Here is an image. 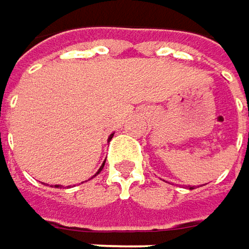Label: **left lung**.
<instances>
[{
	"mask_svg": "<svg viewBox=\"0 0 249 249\" xmlns=\"http://www.w3.org/2000/svg\"><path fill=\"white\" fill-rule=\"evenodd\" d=\"M190 190H193V187H190Z\"/></svg>",
	"mask_w": 249,
	"mask_h": 249,
	"instance_id": "1",
	"label": "left lung"
}]
</instances>
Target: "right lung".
Listing matches in <instances>:
<instances>
[{"instance_id":"add662e5","label":"right lung","mask_w":249,"mask_h":249,"mask_svg":"<svg viewBox=\"0 0 249 249\" xmlns=\"http://www.w3.org/2000/svg\"><path fill=\"white\" fill-rule=\"evenodd\" d=\"M112 137H113V134H110V137H109V140H112ZM103 166H105V163L102 164V167L99 169V171H102V169H103ZM99 171H98V173H99ZM56 187H58V186H56Z\"/></svg>"}]
</instances>
